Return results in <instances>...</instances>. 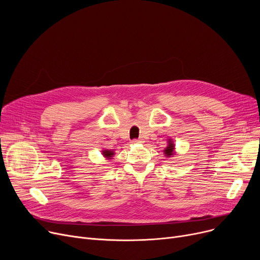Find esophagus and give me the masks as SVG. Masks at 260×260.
<instances>
[{
  "label": "esophagus",
  "instance_id": "1",
  "mask_svg": "<svg viewBox=\"0 0 260 260\" xmlns=\"http://www.w3.org/2000/svg\"><path fill=\"white\" fill-rule=\"evenodd\" d=\"M144 141H143V139H141V138H139V139H134L133 140V143L134 144H141V143H143Z\"/></svg>",
  "mask_w": 260,
  "mask_h": 260
}]
</instances>
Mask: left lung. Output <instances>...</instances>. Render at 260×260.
Here are the masks:
<instances>
[{
  "label": "left lung",
  "mask_w": 260,
  "mask_h": 260,
  "mask_svg": "<svg viewBox=\"0 0 260 260\" xmlns=\"http://www.w3.org/2000/svg\"><path fill=\"white\" fill-rule=\"evenodd\" d=\"M168 143H169L168 146L166 147V149H165V151H163V152H165V155H166L167 157H172V156H174V154H175V145H174L172 139H169Z\"/></svg>",
  "instance_id": "left-lung-1"
}]
</instances>
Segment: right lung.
Listing matches in <instances>:
<instances>
[{
	"label": "right lung",
	"instance_id": "obj_1",
	"mask_svg": "<svg viewBox=\"0 0 260 260\" xmlns=\"http://www.w3.org/2000/svg\"><path fill=\"white\" fill-rule=\"evenodd\" d=\"M114 152L111 151V149H104V151H102V155L107 158V159H111L113 156H114Z\"/></svg>",
	"mask_w": 260,
	"mask_h": 260
}]
</instances>
